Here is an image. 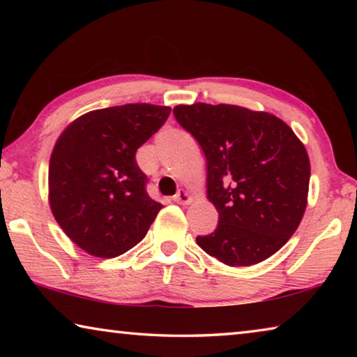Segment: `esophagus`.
<instances>
[{
	"mask_svg": "<svg viewBox=\"0 0 357 357\" xmlns=\"http://www.w3.org/2000/svg\"><path fill=\"white\" fill-rule=\"evenodd\" d=\"M192 200H193V197L184 189H179L176 195L173 197V202L178 204H189V203H192Z\"/></svg>",
	"mask_w": 357,
	"mask_h": 357,
	"instance_id": "esophagus-1",
	"label": "esophagus"
}]
</instances>
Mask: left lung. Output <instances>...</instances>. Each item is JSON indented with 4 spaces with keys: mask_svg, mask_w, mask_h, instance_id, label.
Returning <instances> with one entry per match:
<instances>
[{
    "mask_svg": "<svg viewBox=\"0 0 357 357\" xmlns=\"http://www.w3.org/2000/svg\"><path fill=\"white\" fill-rule=\"evenodd\" d=\"M174 118L206 155V193L219 213L197 244L228 266L264 261L288 243L305 213L310 160L280 118L239 105L193 104Z\"/></svg>",
    "mask_w": 357,
    "mask_h": 357,
    "instance_id": "8db88e82",
    "label": "left lung"
}]
</instances>
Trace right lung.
Returning a JSON list of instances; mask_svg holds the SVG:
<instances>
[{"mask_svg": "<svg viewBox=\"0 0 357 357\" xmlns=\"http://www.w3.org/2000/svg\"><path fill=\"white\" fill-rule=\"evenodd\" d=\"M172 108L126 104L77 118L56 140L48 202L72 243L98 258L123 255L146 236L162 209L146 192L135 153Z\"/></svg>", "mask_w": 357, "mask_h": 357, "instance_id": "obj_1", "label": "right lung"}]
</instances>
